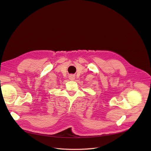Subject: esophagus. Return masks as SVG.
<instances>
[{
    "instance_id": "obj_1",
    "label": "esophagus",
    "mask_w": 151,
    "mask_h": 151,
    "mask_svg": "<svg viewBox=\"0 0 151 151\" xmlns=\"http://www.w3.org/2000/svg\"><path fill=\"white\" fill-rule=\"evenodd\" d=\"M69 79L70 80H74L75 79V76L74 75H70L69 76Z\"/></svg>"
}]
</instances>
